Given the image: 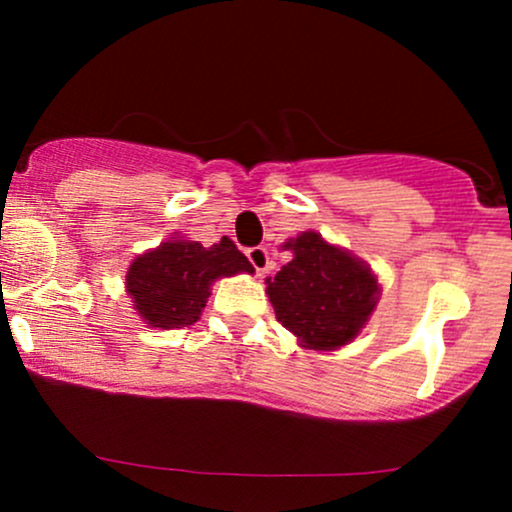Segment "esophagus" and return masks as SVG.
I'll return each mask as SVG.
<instances>
[{"mask_svg": "<svg viewBox=\"0 0 512 512\" xmlns=\"http://www.w3.org/2000/svg\"><path fill=\"white\" fill-rule=\"evenodd\" d=\"M247 260L252 262V267H255L257 275H265L267 267H270V255H267V247H262V245L250 247V250H247Z\"/></svg>", "mask_w": 512, "mask_h": 512, "instance_id": "esophagus-1", "label": "esophagus"}]
</instances>
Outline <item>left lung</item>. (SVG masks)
<instances>
[{
  "label": "left lung",
  "mask_w": 512,
  "mask_h": 512,
  "mask_svg": "<svg viewBox=\"0 0 512 512\" xmlns=\"http://www.w3.org/2000/svg\"><path fill=\"white\" fill-rule=\"evenodd\" d=\"M285 247L292 250V260L267 277L277 322L302 347L317 352L354 342L379 302L381 289L371 267L314 230L292 237Z\"/></svg>",
  "instance_id": "left-lung-1"
}]
</instances>
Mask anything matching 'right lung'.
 <instances>
[{"label": "right lung", "instance_id": "add662e5", "mask_svg": "<svg viewBox=\"0 0 512 512\" xmlns=\"http://www.w3.org/2000/svg\"><path fill=\"white\" fill-rule=\"evenodd\" d=\"M237 272L255 270L230 237L213 247L170 237L131 262L126 292L148 327L183 329L200 319L213 282Z\"/></svg>", "mask_w": 512, "mask_h": 512}]
</instances>
